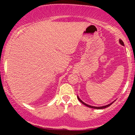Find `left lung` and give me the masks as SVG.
<instances>
[{
    "label": "left lung",
    "instance_id": "8db88e82",
    "mask_svg": "<svg viewBox=\"0 0 135 135\" xmlns=\"http://www.w3.org/2000/svg\"><path fill=\"white\" fill-rule=\"evenodd\" d=\"M119 43L121 44L122 45H123V46H124V43H123V42L122 41V40H119ZM78 99L79 100H80V102H81V103H82L83 104H84V105H85L86 106V107H89V108H95V109H103V108H107V107H110V105H111L112 104V103H110V104H108V105H106V106H104V107H92V106H90V105H88V104H85V103H84V102L82 101V100H81L80 99V98L78 97Z\"/></svg>",
    "mask_w": 135,
    "mask_h": 135
}]
</instances>
